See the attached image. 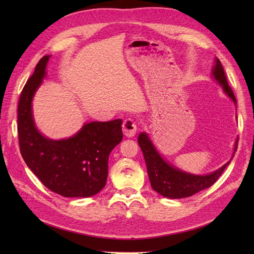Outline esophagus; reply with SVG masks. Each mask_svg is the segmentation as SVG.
I'll list each match as a JSON object with an SVG mask.
<instances>
[{
  "instance_id": "1",
  "label": "esophagus",
  "mask_w": 254,
  "mask_h": 254,
  "mask_svg": "<svg viewBox=\"0 0 254 254\" xmlns=\"http://www.w3.org/2000/svg\"><path fill=\"white\" fill-rule=\"evenodd\" d=\"M122 131L127 137H133L137 131V126L135 121L132 120V119H126L122 126Z\"/></svg>"
}]
</instances>
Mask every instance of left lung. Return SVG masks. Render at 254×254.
<instances>
[{
    "label": "left lung",
    "mask_w": 254,
    "mask_h": 254,
    "mask_svg": "<svg viewBox=\"0 0 254 254\" xmlns=\"http://www.w3.org/2000/svg\"><path fill=\"white\" fill-rule=\"evenodd\" d=\"M212 78L220 85L224 93L237 106L235 95L228 86L223 65L217 58H215V63L212 68ZM137 142L144 155L150 186H152L153 190L159 193L161 196L172 199L191 196L193 194L204 190V189L212 187L224 170L227 168L231 159L234 158L237 147H238V138H237L234 145L233 156L227 163L215 171L209 172V174L194 175L178 168L169 161H167L163 157V155L159 153V150L155 146L146 132L139 133Z\"/></svg>",
    "instance_id": "8db88e82"
}]
</instances>
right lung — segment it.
I'll use <instances>...</instances> for the list:
<instances>
[{
  "instance_id": "add662e5",
  "label": "right lung",
  "mask_w": 254,
  "mask_h": 254,
  "mask_svg": "<svg viewBox=\"0 0 254 254\" xmlns=\"http://www.w3.org/2000/svg\"><path fill=\"white\" fill-rule=\"evenodd\" d=\"M51 56L38 62L18 102V139L26 165L52 192L64 197H89L105 188L108 159L122 141V120L85 122L74 135L53 139L36 126L32 100L47 76Z\"/></svg>"
}]
</instances>
